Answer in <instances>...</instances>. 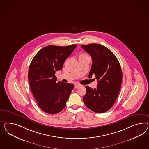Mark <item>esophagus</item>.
<instances>
[{"label": "esophagus", "mask_w": 149, "mask_h": 149, "mask_svg": "<svg viewBox=\"0 0 149 149\" xmlns=\"http://www.w3.org/2000/svg\"><path fill=\"white\" fill-rule=\"evenodd\" d=\"M81 86V85L80 84H75V88H79Z\"/></svg>", "instance_id": "esophagus-1"}]
</instances>
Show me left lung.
Here are the masks:
<instances>
[{
    "label": "left lung",
    "instance_id": "8db88e82",
    "mask_svg": "<svg viewBox=\"0 0 149 149\" xmlns=\"http://www.w3.org/2000/svg\"><path fill=\"white\" fill-rule=\"evenodd\" d=\"M81 47L92 59L88 77L94 75L98 82L97 88L86 86L84 102L94 112H105L114 104L120 89L123 78L120 65L114 54L102 45L92 43Z\"/></svg>",
    "mask_w": 149,
    "mask_h": 149
}]
</instances>
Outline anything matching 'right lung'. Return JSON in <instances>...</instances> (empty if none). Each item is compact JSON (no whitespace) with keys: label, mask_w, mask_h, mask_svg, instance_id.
Wrapping results in <instances>:
<instances>
[{"label":"right lung","mask_w":149,"mask_h":149,"mask_svg":"<svg viewBox=\"0 0 149 149\" xmlns=\"http://www.w3.org/2000/svg\"><path fill=\"white\" fill-rule=\"evenodd\" d=\"M76 47V44L45 47L30 63L28 79L31 90L39 107L47 113L55 114L66 106L74 85L56 83L55 72L62 69L64 61Z\"/></svg>","instance_id":"add662e5"}]
</instances>
